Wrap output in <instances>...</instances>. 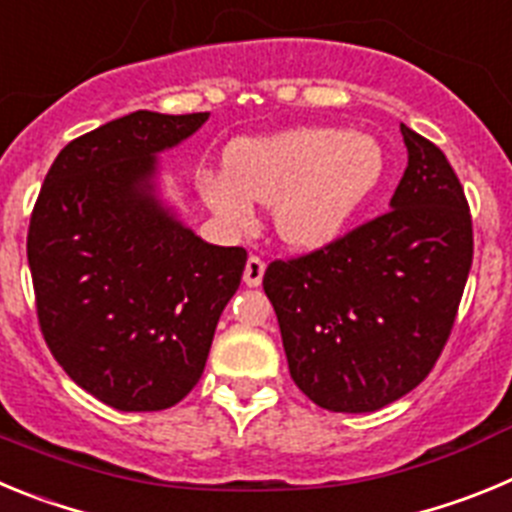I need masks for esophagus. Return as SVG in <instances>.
<instances>
[{
	"instance_id": "obj_1",
	"label": "esophagus",
	"mask_w": 512,
	"mask_h": 512,
	"mask_svg": "<svg viewBox=\"0 0 512 512\" xmlns=\"http://www.w3.org/2000/svg\"><path fill=\"white\" fill-rule=\"evenodd\" d=\"M264 269L266 264L259 259V256H248L246 269H243V282H246L248 287H259L261 279H264Z\"/></svg>"
}]
</instances>
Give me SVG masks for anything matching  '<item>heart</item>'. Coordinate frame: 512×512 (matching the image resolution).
Here are the masks:
<instances>
[{
  "label": "heart",
  "mask_w": 512,
  "mask_h": 512,
  "mask_svg": "<svg viewBox=\"0 0 512 512\" xmlns=\"http://www.w3.org/2000/svg\"><path fill=\"white\" fill-rule=\"evenodd\" d=\"M384 171L372 135L341 128H289L241 138L225 174L200 182L207 207L230 228L251 223L253 202L271 205L274 230L292 248H320L346 228Z\"/></svg>",
  "instance_id": "1"
}]
</instances>
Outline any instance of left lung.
<instances>
[{
  "label": "left lung",
  "instance_id": "obj_1",
  "mask_svg": "<svg viewBox=\"0 0 512 512\" xmlns=\"http://www.w3.org/2000/svg\"><path fill=\"white\" fill-rule=\"evenodd\" d=\"M400 130L408 169L390 210L264 274L289 374L330 413H374L431 374L472 269L459 176L431 140Z\"/></svg>",
  "mask_w": 512,
  "mask_h": 512
}]
</instances>
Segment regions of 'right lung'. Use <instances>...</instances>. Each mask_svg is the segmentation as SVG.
<instances>
[{
    "instance_id": "add662e5",
    "label": "right lung",
    "mask_w": 512,
    "mask_h": 512,
    "mask_svg": "<svg viewBox=\"0 0 512 512\" xmlns=\"http://www.w3.org/2000/svg\"><path fill=\"white\" fill-rule=\"evenodd\" d=\"M210 112L138 110L71 140L27 230L43 338L81 390L122 413L166 410L205 372L246 248L212 246L156 197L158 153Z\"/></svg>"
}]
</instances>
